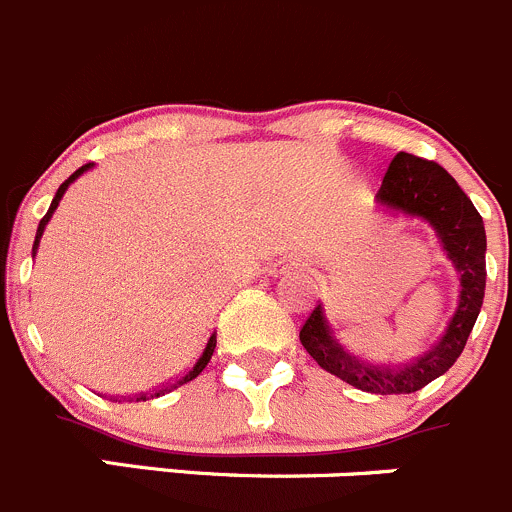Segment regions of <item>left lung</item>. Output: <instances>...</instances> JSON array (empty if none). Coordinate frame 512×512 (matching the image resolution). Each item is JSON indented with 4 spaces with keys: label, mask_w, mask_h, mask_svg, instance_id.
I'll list each match as a JSON object with an SVG mask.
<instances>
[{
    "label": "left lung",
    "mask_w": 512,
    "mask_h": 512,
    "mask_svg": "<svg viewBox=\"0 0 512 512\" xmlns=\"http://www.w3.org/2000/svg\"><path fill=\"white\" fill-rule=\"evenodd\" d=\"M378 204L421 216L440 236L443 251L460 273V301L448 328L428 353L403 366H376L343 351L331 336L321 303L306 318L298 338L313 361L341 381L366 393L396 396L421 391L443 376L463 353L485 296V229L473 201L443 166L406 151L393 156L378 191Z\"/></svg>",
    "instance_id": "left-lung-1"
}]
</instances>
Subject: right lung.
I'll use <instances>...</instances> for the list:
<instances>
[{"instance_id":"right-lung-1","label":"right lung","mask_w":512,"mask_h":512,"mask_svg":"<svg viewBox=\"0 0 512 512\" xmlns=\"http://www.w3.org/2000/svg\"><path fill=\"white\" fill-rule=\"evenodd\" d=\"M89 166H91V164H86V166H82V169H77V171H74L72 176H69L67 181H64L62 186H59L57 196H54V199H52V206H49V211H47V214H44V219L39 221L37 239H34V251H37V246H39V239H42V234H44V226H47V224H49V219H52L54 209H57V206H59V201H62V196H64V191H67V186L72 184V181L77 179L79 174H84V171L89 169ZM214 348H216V333H211L209 343H206V348H204V353H201V356H199V361H196L194 366L189 368V371H186V373H181L179 378H174V381H169V383H166V386L156 388V391H151V393H139V396H126V398H129V401H136V403H139V401H149V398H159V396H164V393H171V391H174V388L184 386V383L194 381V378L199 376L201 371H204V368H206V363L211 361V356H214Z\"/></svg>"}]
</instances>
